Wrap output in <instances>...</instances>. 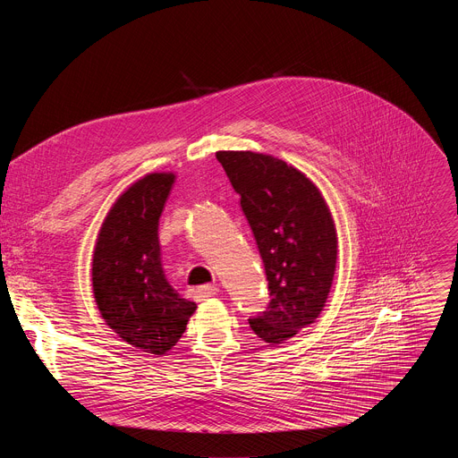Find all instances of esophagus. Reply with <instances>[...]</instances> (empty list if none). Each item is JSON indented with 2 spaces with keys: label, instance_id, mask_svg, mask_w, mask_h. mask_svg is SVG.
<instances>
[{
  "label": "esophagus",
  "instance_id": "obj_1",
  "mask_svg": "<svg viewBox=\"0 0 458 458\" xmlns=\"http://www.w3.org/2000/svg\"><path fill=\"white\" fill-rule=\"evenodd\" d=\"M217 293H219L217 286H199L198 290H195V297H198V301H207Z\"/></svg>",
  "mask_w": 458,
  "mask_h": 458
}]
</instances>
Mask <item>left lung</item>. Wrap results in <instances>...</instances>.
<instances>
[{
  "label": "left lung",
  "instance_id": "left-lung-1",
  "mask_svg": "<svg viewBox=\"0 0 458 458\" xmlns=\"http://www.w3.org/2000/svg\"><path fill=\"white\" fill-rule=\"evenodd\" d=\"M263 257L272 301L248 318L253 334L277 346L326 306L337 267V230L315 182L295 166L250 150L216 152Z\"/></svg>",
  "mask_w": 458,
  "mask_h": 458
}]
</instances>
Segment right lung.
<instances>
[{
  "mask_svg": "<svg viewBox=\"0 0 458 458\" xmlns=\"http://www.w3.org/2000/svg\"><path fill=\"white\" fill-rule=\"evenodd\" d=\"M174 181V172H154L130 184L108 210L92 253V292L106 326L157 357L177 344L198 308L170 286L161 265L157 228Z\"/></svg>",
  "mask_w": 458,
  "mask_h": 458,
  "instance_id": "add662e5",
  "label": "right lung"
}]
</instances>
